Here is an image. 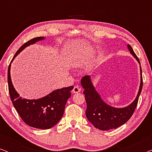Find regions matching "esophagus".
<instances>
[{"mask_svg":"<svg viewBox=\"0 0 152 152\" xmlns=\"http://www.w3.org/2000/svg\"><path fill=\"white\" fill-rule=\"evenodd\" d=\"M80 91H81V89L79 88L78 86H75L73 89H72V93H78L80 92Z\"/></svg>","mask_w":152,"mask_h":152,"instance_id":"34e87169","label":"esophagus"}]
</instances>
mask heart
I'll list each match as a JSON object with an SVG mask.
<instances>
[{"mask_svg": "<svg viewBox=\"0 0 152 152\" xmlns=\"http://www.w3.org/2000/svg\"><path fill=\"white\" fill-rule=\"evenodd\" d=\"M93 51L91 50H87L86 51H82L72 56L70 59V62L73 66H81L86 63L92 57Z\"/></svg>", "mask_w": 152, "mask_h": 152, "instance_id": "b5f03b06", "label": "heart"}]
</instances>
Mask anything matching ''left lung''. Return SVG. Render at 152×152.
Instances as JSON below:
<instances>
[{
    "mask_svg": "<svg viewBox=\"0 0 152 152\" xmlns=\"http://www.w3.org/2000/svg\"><path fill=\"white\" fill-rule=\"evenodd\" d=\"M127 49L129 50L131 55H132L140 64V84L138 94L129 105L125 107L117 108L108 104L96 91L90 75L84 76L81 80V85L84 89V94L87 104L86 116L88 121L99 130L113 129L126 123L132 117L138 104L142 88V70L139 59L130 45L127 44Z\"/></svg>",
    "mask_w": 152,
    "mask_h": 152,
    "instance_id": "8db88e82",
    "label": "left lung"
}]
</instances>
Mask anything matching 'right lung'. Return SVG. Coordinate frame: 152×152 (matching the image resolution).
Listing matches in <instances>:
<instances>
[{
	"label": "right lung",
	"instance_id": "obj_1",
	"mask_svg": "<svg viewBox=\"0 0 152 152\" xmlns=\"http://www.w3.org/2000/svg\"><path fill=\"white\" fill-rule=\"evenodd\" d=\"M44 39V37H36L24 43L10 62L7 72L9 93L14 108L25 123L40 129H50L59 122L64 115L66 104L71 95L70 91L74 87L68 86L56 89L48 95L36 99L22 98L12 84L10 68L12 61L23 50Z\"/></svg>",
	"mask_w": 152,
	"mask_h": 152
}]
</instances>
